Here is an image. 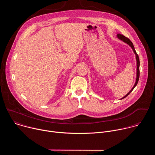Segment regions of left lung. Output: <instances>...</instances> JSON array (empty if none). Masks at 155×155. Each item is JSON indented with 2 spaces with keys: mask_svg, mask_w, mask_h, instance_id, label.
Here are the masks:
<instances>
[{
  "mask_svg": "<svg viewBox=\"0 0 155 155\" xmlns=\"http://www.w3.org/2000/svg\"><path fill=\"white\" fill-rule=\"evenodd\" d=\"M117 37H118V38H119V39H120V40H123L124 42H125V43H126L127 44H128V45L132 48V49L133 50V51H134V53H135V54H136V61H137V77H136V83H135V84H134V87L132 88V90L125 96H124L121 99H124V98H125L126 97H127L130 93V92H132V91L134 90V88L136 87V86L137 84V83H138V81H139V75H140V71H139V65H140V61H139V56H138V54H137V53H136V50H135V48H134V45H133V43H132V41L127 38V37H126L124 35H122V34H118V35H117Z\"/></svg>",
  "mask_w": 155,
  "mask_h": 155,
  "instance_id": "left-lung-1",
  "label": "left lung"
}]
</instances>
